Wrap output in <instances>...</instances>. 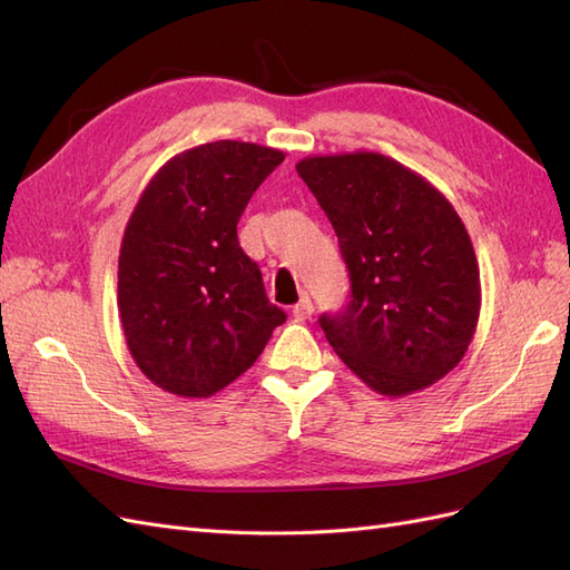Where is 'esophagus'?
<instances>
[{
  "instance_id": "esophagus-1",
  "label": "esophagus",
  "mask_w": 570,
  "mask_h": 570,
  "mask_svg": "<svg viewBox=\"0 0 570 570\" xmlns=\"http://www.w3.org/2000/svg\"><path fill=\"white\" fill-rule=\"evenodd\" d=\"M314 314V302L312 299H308L306 295L295 304V306H292V316H295V318H299V321H304V318H308V316H312Z\"/></svg>"
}]
</instances>
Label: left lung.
I'll return each mask as SVG.
<instances>
[{
  "mask_svg": "<svg viewBox=\"0 0 570 570\" xmlns=\"http://www.w3.org/2000/svg\"><path fill=\"white\" fill-rule=\"evenodd\" d=\"M312 189L350 271V304L318 318L327 342L375 392L433 385L463 358L480 314V271L454 206L375 151L308 157Z\"/></svg>",
  "mask_w": 570,
  "mask_h": 570,
  "instance_id": "1",
  "label": "left lung"
}]
</instances>
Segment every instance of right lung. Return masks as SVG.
Instances as JSON below:
<instances>
[{"instance_id":"add662e5","label":"right lung","mask_w":570,"mask_h":570,"mask_svg":"<svg viewBox=\"0 0 570 570\" xmlns=\"http://www.w3.org/2000/svg\"><path fill=\"white\" fill-rule=\"evenodd\" d=\"M285 154L218 140L166 161L126 226L118 312L135 364L178 396H212L243 375L285 312L243 252L237 220Z\"/></svg>"}]
</instances>
